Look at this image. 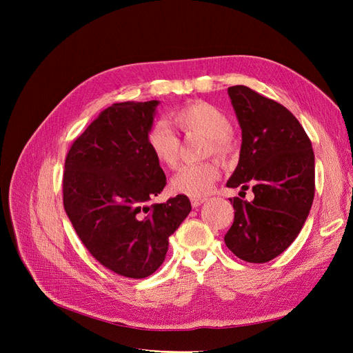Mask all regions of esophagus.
I'll use <instances>...</instances> for the list:
<instances>
[{"label": "esophagus", "instance_id": "34e87169", "mask_svg": "<svg viewBox=\"0 0 353 353\" xmlns=\"http://www.w3.org/2000/svg\"><path fill=\"white\" fill-rule=\"evenodd\" d=\"M206 201V197H191V205L193 208H199L201 203Z\"/></svg>", "mask_w": 353, "mask_h": 353}]
</instances>
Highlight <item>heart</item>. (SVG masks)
I'll return each instance as SVG.
<instances>
[{"label":"heart","instance_id":"obj_1","mask_svg":"<svg viewBox=\"0 0 353 353\" xmlns=\"http://www.w3.org/2000/svg\"><path fill=\"white\" fill-rule=\"evenodd\" d=\"M172 121L187 135L208 138L206 154L227 159L232 153L231 121L225 112L206 101H193L172 113ZM147 144L160 165L174 168L178 162L179 138L166 121H157L147 134ZM221 175L215 160L181 166L170 178V190L178 194L199 197L208 194Z\"/></svg>","mask_w":353,"mask_h":353}]
</instances>
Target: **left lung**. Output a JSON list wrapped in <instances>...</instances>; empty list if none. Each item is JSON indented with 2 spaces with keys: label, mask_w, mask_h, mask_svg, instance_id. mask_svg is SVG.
<instances>
[{
  "label": "left lung",
  "mask_w": 353,
  "mask_h": 353,
  "mask_svg": "<svg viewBox=\"0 0 353 353\" xmlns=\"http://www.w3.org/2000/svg\"><path fill=\"white\" fill-rule=\"evenodd\" d=\"M241 128L239 165L227 187L252 185V201L230 199L234 222L227 248L241 261L270 262L301 232L315 194V156L290 110L244 85L228 88Z\"/></svg>",
  "instance_id": "1"
}]
</instances>
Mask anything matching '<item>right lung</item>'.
Masks as SVG:
<instances>
[{"label":"right lung","instance_id":"obj_1","mask_svg":"<svg viewBox=\"0 0 353 353\" xmlns=\"http://www.w3.org/2000/svg\"><path fill=\"white\" fill-rule=\"evenodd\" d=\"M159 101L114 103L72 144L63 205L88 252L105 268L145 279L163 263L169 237L191 210L187 196L147 201L166 185L147 144Z\"/></svg>","mask_w":353,"mask_h":353}]
</instances>
